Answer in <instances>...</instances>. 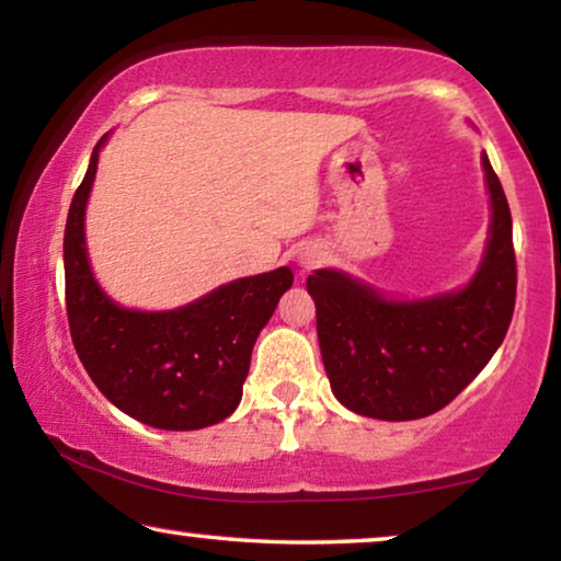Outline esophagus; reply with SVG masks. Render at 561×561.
I'll return each mask as SVG.
<instances>
[{
	"label": "esophagus",
	"mask_w": 561,
	"mask_h": 561,
	"mask_svg": "<svg viewBox=\"0 0 561 561\" xmlns=\"http://www.w3.org/2000/svg\"><path fill=\"white\" fill-rule=\"evenodd\" d=\"M304 263H306V265H313V263H317V255H309V257H304Z\"/></svg>",
	"instance_id": "1"
}]
</instances>
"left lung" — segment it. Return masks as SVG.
<instances>
[{"instance_id":"8db88e82","label":"left lung","mask_w":561,"mask_h":561,"mask_svg":"<svg viewBox=\"0 0 561 561\" xmlns=\"http://www.w3.org/2000/svg\"><path fill=\"white\" fill-rule=\"evenodd\" d=\"M482 168L493 219L480 271L462 290L390 301L340 271H317L306 280L329 382L359 416H432L478 378L508 332L516 306L513 221L485 152Z\"/></svg>"}]
</instances>
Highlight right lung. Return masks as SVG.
I'll return each instance as SVG.
<instances>
[{"label": "right lung", "instance_id": "add662e5", "mask_svg": "<svg viewBox=\"0 0 561 561\" xmlns=\"http://www.w3.org/2000/svg\"><path fill=\"white\" fill-rule=\"evenodd\" d=\"M76 188L64 237L66 311L73 347L94 386L142 424L191 432L225 421L242 398L252 347L294 283L290 267L219 286L173 311L122 309L99 288L83 214L99 148Z\"/></svg>", "mask_w": 561, "mask_h": 561}]
</instances>
